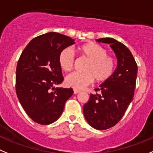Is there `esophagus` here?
<instances>
[{
    "label": "esophagus",
    "instance_id": "34e87169",
    "mask_svg": "<svg viewBox=\"0 0 153 153\" xmlns=\"http://www.w3.org/2000/svg\"><path fill=\"white\" fill-rule=\"evenodd\" d=\"M80 92V91L79 90H77V89H74V94H78V93Z\"/></svg>",
    "mask_w": 153,
    "mask_h": 153
}]
</instances>
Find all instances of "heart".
I'll return each mask as SVG.
<instances>
[{
	"mask_svg": "<svg viewBox=\"0 0 153 153\" xmlns=\"http://www.w3.org/2000/svg\"><path fill=\"white\" fill-rule=\"evenodd\" d=\"M84 59L88 63L84 68L85 73H74L68 75L65 79L67 86L74 89L80 90L95 81L103 83L110 79L115 69V62L113 57L107 55V51L100 45L94 43L84 44L78 48ZM60 68L65 72L73 70L75 64L74 52L70 48L61 51L59 56Z\"/></svg>",
	"mask_w": 153,
	"mask_h": 153,
	"instance_id": "b5f03b06",
	"label": "heart"
}]
</instances>
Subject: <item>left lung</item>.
<instances>
[{
    "label": "left lung",
    "instance_id": "8db88e82",
    "mask_svg": "<svg viewBox=\"0 0 153 153\" xmlns=\"http://www.w3.org/2000/svg\"><path fill=\"white\" fill-rule=\"evenodd\" d=\"M96 40L110 44L117 58V67L110 79L94 89L98 93L90 94L83 106V113L91 127L106 130L119 123L133 100L137 65L123 43L110 37Z\"/></svg>",
    "mask_w": 153,
    "mask_h": 153
}]
</instances>
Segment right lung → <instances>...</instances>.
Masks as SVG:
<instances>
[{"label":"right lung","instance_id":"1","mask_svg":"<svg viewBox=\"0 0 153 153\" xmlns=\"http://www.w3.org/2000/svg\"><path fill=\"white\" fill-rule=\"evenodd\" d=\"M74 43L68 36L49 32L30 40L22 52L16 72V91L25 113L38 124L56 122L74 93L71 88L55 86L64 80L59 53Z\"/></svg>","mask_w":153,"mask_h":153}]
</instances>
